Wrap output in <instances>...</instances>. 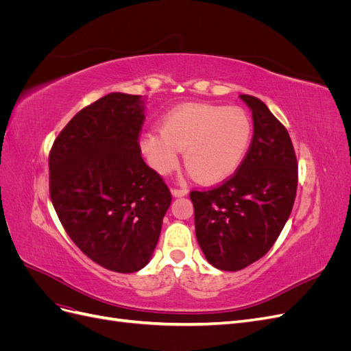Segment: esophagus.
Here are the masks:
<instances>
[{
	"label": "esophagus",
	"mask_w": 351,
	"mask_h": 351,
	"mask_svg": "<svg viewBox=\"0 0 351 351\" xmlns=\"http://www.w3.org/2000/svg\"><path fill=\"white\" fill-rule=\"evenodd\" d=\"M171 193H173V196L180 197V196H186V195H187V190H186V189H177V187H173V189H171Z\"/></svg>",
	"instance_id": "1"
}]
</instances>
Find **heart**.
<instances>
[{"label": "heart", "mask_w": 351, "mask_h": 351, "mask_svg": "<svg viewBox=\"0 0 351 351\" xmlns=\"http://www.w3.org/2000/svg\"><path fill=\"white\" fill-rule=\"evenodd\" d=\"M253 137L250 115L240 107L184 104L165 114L161 130L146 133L141 147L159 174L173 171L178 151L199 183L214 186L237 171Z\"/></svg>", "instance_id": "obj_1"}]
</instances>
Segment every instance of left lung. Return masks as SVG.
Instances as JSON below:
<instances>
[{
	"mask_svg": "<svg viewBox=\"0 0 351 351\" xmlns=\"http://www.w3.org/2000/svg\"><path fill=\"white\" fill-rule=\"evenodd\" d=\"M240 98L253 117L246 158L219 186L190 192L199 246L222 271H240L268 253L291 214L299 182L289 132L261 99Z\"/></svg>",
	"mask_w": 351,
	"mask_h": 351,
	"instance_id": "left-lung-1",
	"label": "left lung"
}]
</instances>
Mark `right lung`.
I'll return each instance as SVG.
<instances>
[{
  "label": "right lung",
  "mask_w": 351,
  "mask_h": 351,
  "mask_svg": "<svg viewBox=\"0 0 351 351\" xmlns=\"http://www.w3.org/2000/svg\"><path fill=\"white\" fill-rule=\"evenodd\" d=\"M139 95L114 92L80 110L49 151V196L73 243L101 267L149 262L171 193L141 156Z\"/></svg>",
  "instance_id": "add662e5"
}]
</instances>
